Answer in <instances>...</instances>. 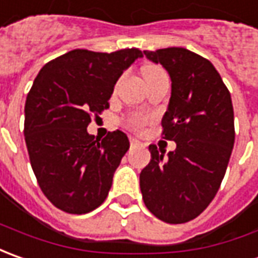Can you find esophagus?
<instances>
[{
    "label": "esophagus",
    "mask_w": 258,
    "mask_h": 258,
    "mask_svg": "<svg viewBox=\"0 0 258 258\" xmlns=\"http://www.w3.org/2000/svg\"><path fill=\"white\" fill-rule=\"evenodd\" d=\"M130 144H131V147H136V146H140L141 143L138 141L137 138L134 137H130Z\"/></svg>",
    "instance_id": "1"
}]
</instances>
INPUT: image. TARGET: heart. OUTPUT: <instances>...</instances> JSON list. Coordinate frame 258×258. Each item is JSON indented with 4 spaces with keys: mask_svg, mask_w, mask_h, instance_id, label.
<instances>
[{
    "mask_svg": "<svg viewBox=\"0 0 258 258\" xmlns=\"http://www.w3.org/2000/svg\"><path fill=\"white\" fill-rule=\"evenodd\" d=\"M144 73H163V70L160 67H156V66H148V67L144 68ZM144 124V118L141 115H130L127 118V125L131 127V128H140L141 125Z\"/></svg>",
    "mask_w": 258,
    "mask_h": 258,
    "instance_id": "heart-1",
    "label": "heart"
}]
</instances>
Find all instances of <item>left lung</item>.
<instances>
[{
	"instance_id": "8db88e82",
	"label": "left lung",
	"mask_w": 258,
	"mask_h": 258,
	"mask_svg": "<svg viewBox=\"0 0 258 258\" xmlns=\"http://www.w3.org/2000/svg\"><path fill=\"white\" fill-rule=\"evenodd\" d=\"M171 80L161 124L175 150L150 146L151 160L140 174L147 209L165 223L180 224L207 209L224 178L234 147L231 95L209 59L180 47L144 51Z\"/></svg>"
}]
</instances>
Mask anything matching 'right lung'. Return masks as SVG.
Instances as JSON below:
<instances>
[{"mask_svg": "<svg viewBox=\"0 0 258 258\" xmlns=\"http://www.w3.org/2000/svg\"><path fill=\"white\" fill-rule=\"evenodd\" d=\"M137 58V48L73 49L34 80L25 101V144L41 190L57 209L85 214L107 199L128 137L117 130L100 141L87 127L93 114L108 108L114 85Z\"/></svg>", "mask_w": 258, "mask_h": 258, "instance_id": "obj_1", "label": "right lung"}]
</instances>
